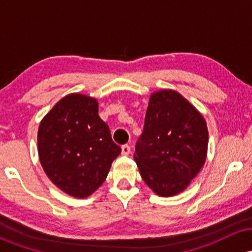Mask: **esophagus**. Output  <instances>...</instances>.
I'll return each mask as SVG.
<instances>
[{"label": "esophagus", "instance_id": "obj_1", "mask_svg": "<svg viewBox=\"0 0 252 252\" xmlns=\"http://www.w3.org/2000/svg\"><path fill=\"white\" fill-rule=\"evenodd\" d=\"M130 152H131V148H130L129 144H123V146H122V154L123 155H129Z\"/></svg>", "mask_w": 252, "mask_h": 252}]
</instances>
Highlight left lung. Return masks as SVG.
Returning <instances> with one entry per match:
<instances>
[{
    "label": "left lung",
    "mask_w": 252,
    "mask_h": 252,
    "mask_svg": "<svg viewBox=\"0 0 252 252\" xmlns=\"http://www.w3.org/2000/svg\"><path fill=\"white\" fill-rule=\"evenodd\" d=\"M209 131L204 117L173 90L150 96L134 158L141 176L158 195L186 189L206 160Z\"/></svg>",
    "instance_id": "1"
}]
</instances>
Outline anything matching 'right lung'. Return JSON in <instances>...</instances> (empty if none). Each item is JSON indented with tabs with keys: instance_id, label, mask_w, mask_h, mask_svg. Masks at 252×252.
<instances>
[{
	"instance_id": "right-lung-1",
	"label": "right lung",
	"mask_w": 252,
	"mask_h": 252,
	"mask_svg": "<svg viewBox=\"0 0 252 252\" xmlns=\"http://www.w3.org/2000/svg\"><path fill=\"white\" fill-rule=\"evenodd\" d=\"M37 150L51 181L76 198L92 194L121 154L108 124L98 116L97 100L80 94L63 97L43 117Z\"/></svg>"
}]
</instances>
